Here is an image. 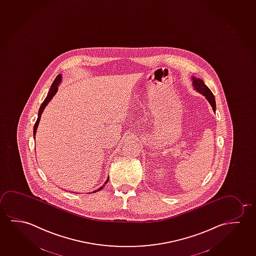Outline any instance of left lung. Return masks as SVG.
Instances as JSON below:
<instances>
[{"label":"left lung","instance_id":"obj_1","mask_svg":"<svg viewBox=\"0 0 256 256\" xmlns=\"http://www.w3.org/2000/svg\"><path fill=\"white\" fill-rule=\"evenodd\" d=\"M192 79H193V86L194 87V89L196 90L198 92H200V94H202L204 96H206V98L210 102V104H212L213 111L215 112V96L213 95V93L212 92V90L208 89V87L207 86H205L204 82L202 79L196 78H192Z\"/></svg>","mask_w":256,"mask_h":256}]
</instances>
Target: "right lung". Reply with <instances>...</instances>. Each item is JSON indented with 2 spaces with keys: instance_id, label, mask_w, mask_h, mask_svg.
<instances>
[{
  "instance_id": "1",
  "label": "right lung",
  "mask_w": 256,
  "mask_h": 256,
  "mask_svg": "<svg viewBox=\"0 0 256 256\" xmlns=\"http://www.w3.org/2000/svg\"><path fill=\"white\" fill-rule=\"evenodd\" d=\"M62 81V74H58L57 76H56V79H54V81L52 82V86H51V88L49 90L48 94V96L46 98H44V102L41 104L40 108V110H38V118L37 120H36V122L34 124V136H35V134H36V130H37L38 125V122H40V120L41 114H42V112L44 111V108L46 106V104H48L49 101L52 100V96L56 95V93L57 92V90H58V86L60 84V82ZM108 180H109V178H108V180L104 182V184H106L108 183ZM104 185L102 186L101 188H100L98 189H96V191H94L92 193H95V192H98V191H100L101 189L104 188Z\"/></svg>"
}]
</instances>
